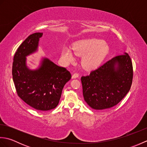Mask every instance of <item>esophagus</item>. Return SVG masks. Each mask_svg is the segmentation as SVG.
Here are the masks:
<instances>
[{
	"label": "esophagus",
	"instance_id": "obj_1",
	"mask_svg": "<svg viewBox=\"0 0 147 147\" xmlns=\"http://www.w3.org/2000/svg\"><path fill=\"white\" fill-rule=\"evenodd\" d=\"M79 77V74L75 73L73 74V76H72V79H74V78H78Z\"/></svg>",
	"mask_w": 147,
	"mask_h": 147
}]
</instances>
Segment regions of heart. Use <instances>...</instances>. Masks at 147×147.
I'll return each instance as SVG.
<instances>
[{"instance_id":"obj_1","label":"heart","mask_w":147,"mask_h":147,"mask_svg":"<svg viewBox=\"0 0 147 147\" xmlns=\"http://www.w3.org/2000/svg\"><path fill=\"white\" fill-rule=\"evenodd\" d=\"M73 51L78 55H83L82 64L86 69H93L100 64L107 51L105 43L101 40L95 38L84 40L78 42L73 46ZM62 59L69 62L74 59L72 50L68 47L63 48L62 51Z\"/></svg>"}]
</instances>
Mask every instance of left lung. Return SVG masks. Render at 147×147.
Segmentation results:
<instances>
[{"instance_id":"left-lung-1","label":"left lung","mask_w":147,"mask_h":147,"mask_svg":"<svg viewBox=\"0 0 147 147\" xmlns=\"http://www.w3.org/2000/svg\"><path fill=\"white\" fill-rule=\"evenodd\" d=\"M133 65L127 53L115 56L89 75L82 76L85 101L95 110H104L116 105L131 88Z\"/></svg>"}]
</instances>
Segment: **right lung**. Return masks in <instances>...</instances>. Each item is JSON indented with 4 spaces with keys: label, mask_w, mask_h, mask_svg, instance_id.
Listing matches in <instances>:
<instances>
[{
    "label": "right lung",
    "mask_w": 147,
    "mask_h": 147,
    "mask_svg": "<svg viewBox=\"0 0 147 147\" xmlns=\"http://www.w3.org/2000/svg\"><path fill=\"white\" fill-rule=\"evenodd\" d=\"M42 35L43 33H33L19 47L14 56L12 74L18 96L35 109L47 111L57 107L71 74L46 57L42 58L36 69L27 66L26 57L38 51Z\"/></svg>",
    "instance_id": "right-lung-1"
}]
</instances>
